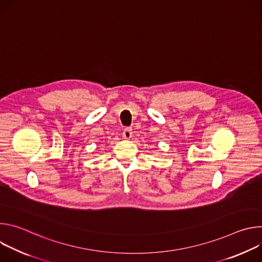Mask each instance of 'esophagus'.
I'll return each mask as SVG.
<instances>
[{
    "instance_id": "34e87169",
    "label": "esophagus",
    "mask_w": 262,
    "mask_h": 262,
    "mask_svg": "<svg viewBox=\"0 0 262 262\" xmlns=\"http://www.w3.org/2000/svg\"><path fill=\"white\" fill-rule=\"evenodd\" d=\"M132 136H133L132 129L128 128V127H127V128H124V130H123V133H122V137H123L124 139H130Z\"/></svg>"
}]
</instances>
